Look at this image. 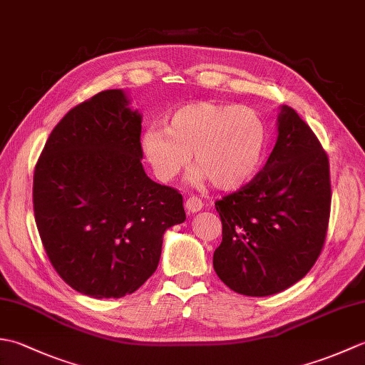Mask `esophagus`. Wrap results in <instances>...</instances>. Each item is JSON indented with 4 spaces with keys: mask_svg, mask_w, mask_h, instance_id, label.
<instances>
[{
    "mask_svg": "<svg viewBox=\"0 0 365 365\" xmlns=\"http://www.w3.org/2000/svg\"><path fill=\"white\" fill-rule=\"evenodd\" d=\"M202 207H204V202L197 196H190L187 199V202H185V208H187L188 213H196Z\"/></svg>",
    "mask_w": 365,
    "mask_h": 365,
    "instance_id": "1",
    "label": "esophagus"
}]
</instances>
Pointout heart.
Instances as JSON below:
<instances>
[{
  "label": "heart",
  "mask_w": 365,
  "mask_h": 365,
  "mask_svg": "<svg viewBox=\"0 0 365 365\" xmlns=\"http://www.w3.org/2000/svg\"><path fill=\"white\" fill-rule=\"evenodd\" d=\"M143 152L155 175L170 182L195 166L218 190H237L259 173L268 145L262 115L237 103L196 102L170 113L165 127L147 128Z\"/></svg>",
  "instance_id": "obj_1"
}]
</instances>
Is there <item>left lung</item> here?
<instances>
[{"instance_id": "left-lung-1", "label": "left lung", "mask_w": 365, "mask_h": 365, "mask_svg": "<svg viewBox=\"0 0 365 365\" xmlns=\"http://www.w3.org/2000/svg\"><path fill=\"white\" fill-rule=\"evenodd\" d=\"M277 143L250 183L216 200L222 242L213 268L229 289L268 297L319 259L331 213L329 158L298 113L282 106Z\"/></svg>"}]
</instances>
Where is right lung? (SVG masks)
Here are the masks:
<instances>
[{"label":"right lung","mask_w":365,"mask_h":365,"mask_svg":"<svg viewBox=\"0 0 365 365\" xmlns=\"http://www.w3.org/2000/svg\"><path fill=\"white\" fill-rule=\"evenodd\" d=\"M141 115L120 89L68 111L36 163L33 205L56 273L92 298L136 292L158 267L163 234L187 220L177 190L143 168Z\"/></svg>","instance_id":"1"}]
</instances>
